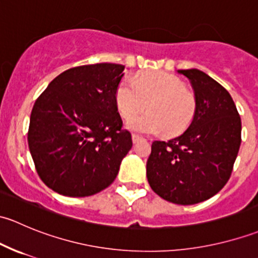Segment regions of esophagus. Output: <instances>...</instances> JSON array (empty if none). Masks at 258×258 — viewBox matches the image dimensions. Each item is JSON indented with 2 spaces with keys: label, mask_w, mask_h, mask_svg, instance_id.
I'll return each instance as SVG.
<instances>
[{
  "label": "esophagus",
  "mask_w": 258,
  "mask_h": 258,
  "mask_svg": "<svg viewBox=\"0 0 258 258\" xmlns=\"http://www.w3.org/2000/svg\"><path fill=\"white\" fill-rule=\"evenodd\" d=\"M140 140H142V137L140 136V135H137V134L132 135V141H134V144H136V142H139Z\"/></svg>",
  "instance_id": "obj_1"
}]
</instances>
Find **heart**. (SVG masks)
Masks as SVG:
<instances>
[{
  "mask_svg": "<svg viewBox=\"0 0 258 258\" xmlns=\"http://www.w3.org/2000/svg\"><path fill=\"white\" fill-rule=\"evenodd\" d=\"M150 112L132 117L127 128L141 134L170 136L182 134L188 127L196 110V100L191 91L175 75L162 71H147L136 81L123 79L116 88V105L123 118H130L147 107Z\"/></svg>",
  "mask_w": 258,
  "mask_h": 258,
  "instance_id": "obj_1",
  "label": "heart"
}]
</instances>
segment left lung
Segmentation results:
<instances>
[{
	"label": "left lung",
	"instance_id": "left-lung-1",
	"mask_svg": "<svg viewBox=\"0 0 258 258\" xmlns=\"http://www.w3.org/2000/svg\"><path fill=\"white\" fill-rule=\"evenodd\" d=\"M191 81L196 110L188 128L153 141L147 160L151 188L163 200L195 205L227 183L241 145V117L230 93L200 70H178Z\"/></svg>",
	"mask_w": 258,
	"mask_h": 258
}]
</instances>
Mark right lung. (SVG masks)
<instances>
[{
	"mask_svg": "<svg viewBox=\"0 0 258 258\" xmlns=\"http://www.w3.org/2000/svg\"><path fill=\"white\" fill-rule=\"evenodd\" d=\"M124 66L96 63L62 72L33 105L28 147L43 183L69 197L110 186L132 147L117 111Z\"/></svg>",
	"mask_w": 258,
	"mask_h": 258,
	"instance_id": "1",
	"label": "right lung"
}]
</instances>
